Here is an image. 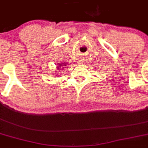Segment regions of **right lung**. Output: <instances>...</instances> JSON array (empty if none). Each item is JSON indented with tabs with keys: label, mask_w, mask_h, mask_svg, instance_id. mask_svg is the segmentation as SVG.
<instances>
[{
	"label": "right lung",
	"mask_w": 148,
	"mask_h": 148,
	"mask_svg": "<svg viewBox=\"0 0 148 148\" xmlns=\"http://www.w3.org/2000/svg\"><path fill=\"white\" fill-rule=\"evenodd\" d=\"M62 66V64H58V68H59V66ZM64 66H66V65H64Z\"/></svg>",
	"instance_id": "add662e5"
}]
</instances>
